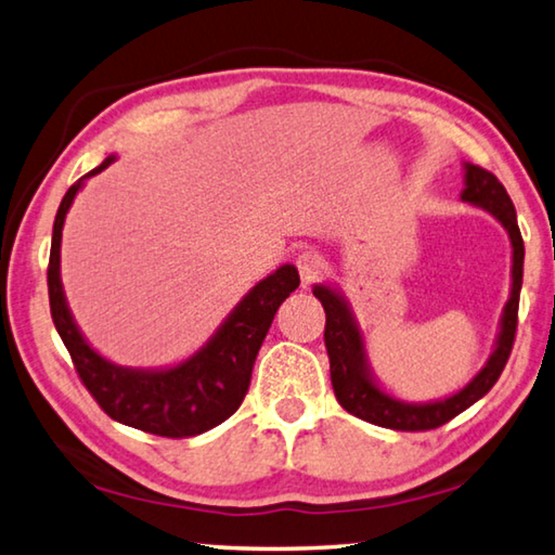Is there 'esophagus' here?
<instances>
[{
	"mask_svg": "<svg viewBox=\"0 0 555 555\" xmlns=\"http://www.w3.org/2000/svg\"><path fill=\"white\" fill-rule=\"evenodd\" d=\"M321 257L315 255V251H300V255L296 257V269L300 274V286L308 288L313 284V281L318 279V274H321Z\"/></svg>",
	"mask_w": 555,
	"mask_h": 555,
	"instance_id": "34e87169",
	"label": "esophagus"
}]
</instances>
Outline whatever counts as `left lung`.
I'll return each instance as SVG.
<instances>
[{"label":"left lung","mask_w":555,"mask_h":555,"mask_svg":"<svg viewBox=\"0 0 555 555\" xmlns=\"http://www.w3.org/2000/svg\"><path fill=\"white\" fill-rule=\"evenodd\" d=\"M465 168V188L460 201L482 208L502 224L512 242V291L506 300L500 333H496L494 350L487 357L485 367L469 379L463 389L450 393L446 399L413 403L401 401L382 387L374 377L364 333L352 313L350 300L337 286L315 284L313 296L325 308V350L331 357V382L335 397L345 411L352 416L370 421L374 426L393 428V430H430L448 424L457 413L480 401L487 391L500 379L506 360H509L514 333H516V313H519V291L524 279V240L516 224V210L506 188L496 181V176L485 171L475 164H463Z\"/></svg>","instance_id":"left-lung-1"}]
</instances>
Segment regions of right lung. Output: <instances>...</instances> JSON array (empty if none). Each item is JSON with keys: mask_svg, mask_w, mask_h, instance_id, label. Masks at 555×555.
<instances>
[{"mask_svg": "<svg viewBox=\"0 0 555 555\" xmlns=\"http://www.w3.org/2000/svg\"><path fill=\"white\" fill-rule=\"evenodd\" d=\"M115 158V154L107 156L98 168L78 178L63 195L61 208L55 212L49 259L51 318L73 357L75 372L80 374L82 384L109 418L154 436H198L220 426L240 409L271 321H274L279 306L300 284L298 271L294 264H284L274 274L261 279L232 308V313L210 335V340L183 362L156 370L121 367V364L109 362L95 347H90L75 323L68 300H65L61 281V240L65 215H68L75 195L90 176L105 171Z\"/></svg>", "mask_w": 555, "mask_h": 555, "instance_id": "right-lung-1", "label": "right lung"}]
</instances>
